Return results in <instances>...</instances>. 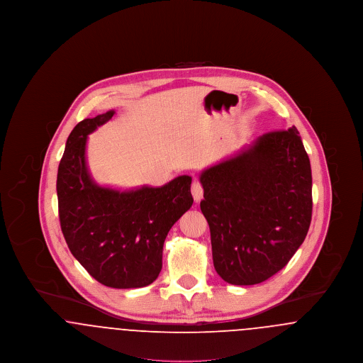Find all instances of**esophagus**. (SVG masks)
<instances>
[{
  "mask_svg": "<svg viewBox=\"0 0 363 363\" xmlns=\"http://www.w3.org/2000/svg\"><path fill=\"white\" fill-rule=\"evenodd\" d=\"M191 196H193V199H194V201L196 203H199L201 199H203V186H201V184L197 181V179H194L193 181V184H191Z\"/></svg>",
  "mask_w": 363,
  "mask_h": 363,
  "instance_id": "34e87169",
  "label": "esophagus"
}]
</instances>
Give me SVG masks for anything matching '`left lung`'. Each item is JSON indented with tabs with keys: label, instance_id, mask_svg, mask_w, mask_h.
I'll return each instance as SVG.
<instances>
[{
	"label": "left lung",
	"instance_id": "left-lung-1",
	"mask_svg": "<svg viewBox=\"0 0 363 363\" xmlns=\"http://www.w3.org/2000/svg\"><path fill=\"white\" fill-rule=\"evenodd\" d=\"M200 182L219 277L252 286L287 265L313 209L311 160L295 126L262 135L203 170Z\"/></svg>",
	"mask_w": 363,
	"mask_h": 363
}]
</instances>
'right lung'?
<instances>
[{
  "label": "right lung",
  "instance_id": "right-lung-1",
  "mask_svg": "<svg viewBox=\"0 0 363 363\" xmlns=\"http://www.w3.org/2000/svg\"><path fill=\"white\" fill-rule=\"evenodd\" d=\"M114 110L79 122L58 166L61 230L72 255L107 287L138 289L162 269L163 243L174 223L191 207V177L179 175L160 188H104L86 167V138Z\"/></svg>",
  "mask_w": 363,
  "mask_h": 363
}]
</instances>
